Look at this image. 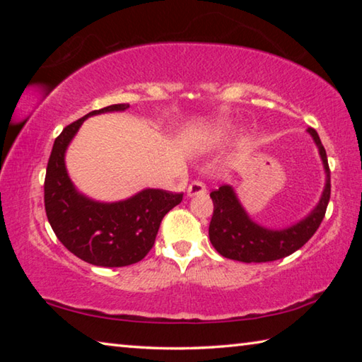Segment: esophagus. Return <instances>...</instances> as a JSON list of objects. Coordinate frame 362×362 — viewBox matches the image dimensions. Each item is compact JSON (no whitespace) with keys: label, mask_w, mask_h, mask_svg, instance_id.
<instances>
[{"label":"esophagus","mask_w":362,"mask_h":362,"mask_svg":"<svg viewBox=\"0 0 362 362\" xmlns=\"http://www.w3.org/2000/svg\"><path fill=\"white\" fill-rule=\"evenodd\" d=\"M204 193H206V185L203 182L194 180L188 185V189H187L188 196H198V194H204Z\"/></svg>","instance_id":"esophagus-1"}]
</instances>
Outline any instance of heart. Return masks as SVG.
Returning a JSON list of instances; mask_svg holds the SVG:
<instances>
[{"label":"heart","instance_id":"1","mask_svg":"<svg viewBox=\"0 0 362 362\" xmlns=\"http://www.w3.org/2000/svg\"><path fill=\"white\" fill-rule=\"evenodd\" d=\"M226 131H228V126H226V124H220V126H217V129H216V137H222L223 134H226Z\"/></svg>","mask_w":362,"mask_h":362}]
</instances>
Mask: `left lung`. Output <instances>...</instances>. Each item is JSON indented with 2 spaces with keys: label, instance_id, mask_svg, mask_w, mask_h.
Returning a JSON list of instances; mask_svg holds the SVG:
<instances>
[{
  "label": "left lung",
  "instance_id": "left-lung-1",
  "mask_svg": "<svg viewBox=\"0 0 362 362\" xmlns=\"http://www.w3.org/2000/svg\"><path fill=\"white\" fill-rule=\"evenodd\" d=\"M306 131L313 137L326 170V185L320 203L300 222L283 230H272L255 223L240 203L233 187L222 185L211 193L214 214L209 225V240L220 255L246 263L284 259L302 247L320 228L330 199V170L317 132L311 127Z\"/></svg>",
  "mask_w": 362,
  "mask_h": 362
}]
</instances>
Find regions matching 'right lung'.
<instances>
[{"label": "right lung", "mask_w": 362, "mask_h": 362, "mask_svg": "<svg viewBox=\"0 0 362 362\" xmlns=\"http://www.w3.org/2000/svg\"><path fill=\"white\" fill-rule=\"evenodd\" d=\"M127 108V103H116L71 122L56 139L47 161L45 207L49 223L71 254L97 267H127L142 260L155 244L163 217L183 198V193L146 188L118 203H99L73 185L65 151L84 119Z\"/></svg>", "instance_id": "right-lung-1"}]
</instances>
